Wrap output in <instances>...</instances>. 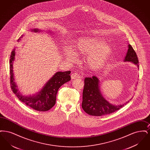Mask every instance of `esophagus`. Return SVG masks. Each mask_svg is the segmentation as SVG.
<instances>
[{"mask_svg":"<svg viewBox=\"0 0 150 150\" xmlns=\"http://www.w3.org/2000/svg\"><path fill=\"white\" fill-rule=\"evenodd\" d=\"M72 79H75L79 78H80V75L78 73L76 72H74L73 74H72L71 75Z\"/></svg>","mask_w":150,"mask_h":150,"instance_id":"esophagus-1","label":"esophagus"}]
</instances>
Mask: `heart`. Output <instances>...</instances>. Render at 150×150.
<instances>
[{
    "mask_svg": "<svg viewBox=\"0 0 150 150\" xmlns=\"http://www.w3.org/2000/svg\"><path fill=\"white\" fill-rule=\"evenodd\" d=\"M72 47L79 54H87L86 64L93 70L101 69L106 64L112 52V47L110 44L105 43L103 39L94 36L79 38ZM64 54L69 60L74 61L76 59V54L71 48H66Z\"/></svg>",
    "mask_w": 150,
    "mask_h": 150,
    "instance_id": "b5f03b06",
    "label": "heart"
}]
</instances>
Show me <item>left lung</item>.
Instances as JSON below:
<instances>
[{"mask_svg": "<svg viewBox=\"0 0 150 150\" xmlns=\"http://www.w3.org/2000/svg\"><path fill=\"white\" fill-rule=\"evenodd\" d=\"M128 47L124 62H132L138 69L139 62L137 54L131 45L129 44ZM84 84L81 106L86 113L90 115L100 116L111 114L120 109L131 100L122 105H115L110 103L102 96L100 90V80L95 76L86 78Z\"/></svg>", "mask_w": 150, "mask_h": 150, "instance_id": "left-lung-1", "label": "left lung"}]
</instances>
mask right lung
Here are the masks:
<instances>
[{"instance_id":"right-lung-1","label":"right lung","mask_w":150,"mask_h":150,"mask_svg":"<svg viewBox=\"0 0 150 150\" xmlns=\"http://www.w3.org/2000/svg\"><path fill=\"white\" fill-rule=\"evenodd\" d=\"M30 31L34 33L42 31L41 30L38 29H31ZM49 33L52 34L53 32L48 31V33ZM23 36V35H22L18 39V42L21 40V38H22ZM15 55L16 49L14 48L11 52L9 60L11 86L12 91L19 100L29 107L39 111H48L53 107L56 103V96L58 89L64 83L71 80V76L70 75L71 71L57 72L48 80L39 92L33 95L28 96H23L21 93L18 92L17 86L14 82L13 66V61L15 59Z\"/></svg>"}]
</instances>
